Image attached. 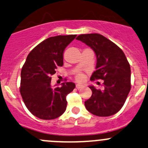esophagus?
Segmentation results:
<instances>
[{"mask_svg": "<svg viewBox=\"0 0 148 148\" xmlns=\"http://www.w3.org/2000/svg\"><path fill=\"white\" fill-rule=\"evenodd\" d=\"M84 87V86L81 85V84H76V88H78V89H80V88H83Z\"/></svg>", "mask_w": 148, "mask_h": 148, "instance_id": "obj_1", "label": "esophagus"}]
</instances>
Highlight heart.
Segmentation results:
<instances>
[{
	"label": "heart",
	"instance_id": "obj_1",
	"mask_svg": "<svg viewBox=\"0 0 148 148\" xmlns=\"http://www.w3.org/2000/svg\"><path fill=\"white\" fill-rule=\"evenodd\" d=\"M85 79V75H84V73H78L76 75H75V80L77 81H79V82H82Z\"/></svg>",
	"mask_w": 148,
	"mask_h": 148
}]
</instances>
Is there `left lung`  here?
Wrapping results in <instances>:
<instances>
[{"label": "left lung", "mask_w": 148, "mask_h": 148, "mask_svg": "<svg viewBox=\"0 0 148 148\" xmlns=\"http://www.w3.org/2000/svg\"><path fill=\"white\" fill-rule=\"evenodd\" d=\"M76 39L90 46L96 54L97 70L91 80L104 81L103 90L89 86L92 95L85 102L86 108L101 117L114 115L123 106L132 87L130 64L123 51L102 35L82 34Z\"/></svg>", "instance_id": "1"}]
</instances>
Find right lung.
I'll list each match as a JSON object with an SVG mask.
<instances>
[{"mask_svg":"<svg viewBox=\"0 0 148 148\" xmlns=\"http://www.w3.org/2000/svg\"><path fill=\"white\" fill-rule=\"evenodd\" d=\"M76 35L57 36L46 39L29 52L21 71V96L25 106L33 115L51 120L62 115L67 107L66 96L75 85L63 83L51 88V75L63 65V52Z\"/></svg>","mask_w":148,"mask_h":148,"instance_id":"1","label":"right lung"}]
</instances>
